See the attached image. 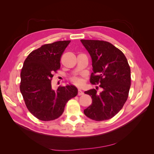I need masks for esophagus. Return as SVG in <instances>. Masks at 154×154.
<instances>
[{
  "mask_svg": "<svg viewBox=\"0 0 154 154\" xmlns=\"http://www.w3.org/2000/svg\"><path fill=\"white\" fill-rule=\"evenodd\" d=\"M84 94V93H83V91H82L80 89L78 90V96H82V95H83Z\"/></svg>",
  "mask_w": 154,
  "mask_h": 154,
  "instance_id": "esophagus-1",
  "label": "esophagus"
}]
</instances>
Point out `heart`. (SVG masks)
Masks as SVG:
<instances>
[{"label": "heart", "mask_w": 154, "mask_h": 154, "mask_svg": "<svg viewBox=\"0 0 154 154\" xmlns=\"http://www.w3.org/2000/svg\"><path fill=\"white\" fill-rule=\"evenodd\" d=\"M71 82L75 85L78 87H82L84 85V80L83 76H75L71 78Z\"/></svg>", "instance_id": "1"}]
</instances>
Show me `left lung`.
Instances as JSON below:
<instances>
[{
	"label": "left lung",
	"mask_w": 154,
	"mask_h": 154,
	"mask_svg": "<svg viewBox=\"0 0 154 154\" xmlns=\"http://www.w3.org/2000/svg\"><path fill=\"white\" fill-rule=\"evenodd\" d=\"M81 42L92 58L90 82L103 88L101 92H97V88L85 92L92 101L83 112L87 117L97 122L111 119L122 110L128 96L131 77L127 59L122 51L108 42Z\"/></svg>",
	"instance_id": "left-lung-1"
}]
</instances>
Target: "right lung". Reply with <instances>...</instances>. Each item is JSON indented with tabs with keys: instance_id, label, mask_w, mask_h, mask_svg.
<instances>
[{
	"instance_id": "add662e5",
	"label": "right lung",
	"mask_w": 154,
	"mask_h": 154,
	"mask_svg": "<svg viewBox=\"0 0 154 154\" xmlns=\"http://www.w3.org/2000/svg\"><path fill=\"white\" fill-rule=\"evenodd\" d=\"M71 40L58 41L32 51L20 72V90L27 109L44 122L58 118L67 102L78 94L74 85L60 86L53 90L51 80L60 68V60Z\"/></svg>"
}]
</instances>
